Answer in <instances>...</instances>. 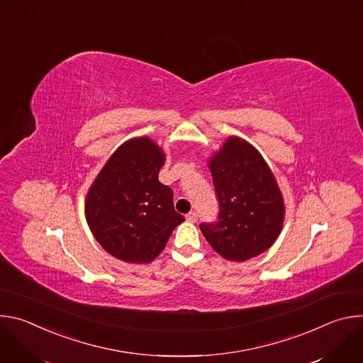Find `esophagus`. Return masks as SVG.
I'll return each instance as SVG.
<instances>
[{"instance_id":"obj_1","label":"esophagus","mask_w":363,"mask_h":363,"mask_svg":"<svg viewBox=\"0 0 363 363\" xmlns=\"http://www.w3.org/2000/svg\"><path fill=\"white\" fill-rule=\"evenodd\" d=\"M186 221L188 223H196V220H198V216L195 214V213H189V214H186Z\"/></svg>"}]
</instances>
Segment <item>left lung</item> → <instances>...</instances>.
Here are the masks:
<instances>
[{"label": "left lung", "instance_id": "obj_1", "mask_svg": "<svg viewBox=\"0 0 363 363\" xmlns=\"http://www.w3.org/2000/svg\"><path fill=\"white\" fill-rule=\"evenodd\" d=\"M218 221L199 228L213 250L230 262H245L267 251L281 233L284 199L279 184L251 143L228 136L208 160Z\"/></svg>", "mask_w": 363, "mask_h": 363}]
</instances>
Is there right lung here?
<instances>
[{"mask_svg":"<svg viewBox=\"0 0 363 363\" xmlns=\"http://www.w3.org/2000/svg\"><path fill=\"white\" fill-rule=\"evenodd\" d=\"M165 160L150 138H132L112 153L87 191L84 216L91 234L125 263L153 262L184 223L172 189L158 179Z\"/></svg>","mask_w":363,"mask_h":363,"instance_id":"1","label":"right lung"}]
</instances>
